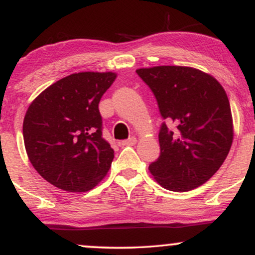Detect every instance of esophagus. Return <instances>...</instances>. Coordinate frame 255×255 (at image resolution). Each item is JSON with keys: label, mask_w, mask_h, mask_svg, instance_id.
Returning <instances> with one entry per match:
<instances>
[{"label": "esophagus", "mask_w": 255, "mask_h": 255, "mask_svg": "<svg viewBox=\"0 0 255 255\" xmlns=\"http://www.w3.org/2000/svg\"><path fill=\"white\" fill-rule=\"evenodd\" d=\"M135 144H136V137L135 136H131V137H129V139L121 141L122 146H133Z\"/></svg>", "instance_id": "esophagus-1"}]
</instances>
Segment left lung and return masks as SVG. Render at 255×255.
<instances>
[{"label":"left lung","mask_w":255,"mask_h":255,"mask_svg":"<svg viewBox=\"0 0 255 255\" xmlns=\"http://www.w3.org/2000/svg\"><path fill=\"white\" fill-rule=\"evenodd\" d=\"M157 99L160 115L175 126L159 130L160 154L148 170L163 188L188 192L223 164L234 137L229 99L212 75L192 67L136 69Z\"/></svg>","instance_id":"8db88e82"}]
</instances>
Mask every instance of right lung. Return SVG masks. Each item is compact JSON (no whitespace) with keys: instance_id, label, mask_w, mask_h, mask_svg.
I'll list each match as a JSON object with an SVG mask.
<instances>
[{"instance_id":"obj_1","label":"right lung","mask_w":255,"mask_h":255,"mask_svg":"<svg viewBox=\"0 0 255 255\" xmlns=\"http://www.w3.org/2000/svg\"><path fill=\"white\" fill-rule=\"evenodd\" d=\"M115 79L113 72L74 73L44 90L26 111L28 159L57 188L87 192L109 171L114 150L102 136L98 104Z\"/></svg>"}]
</instances>
